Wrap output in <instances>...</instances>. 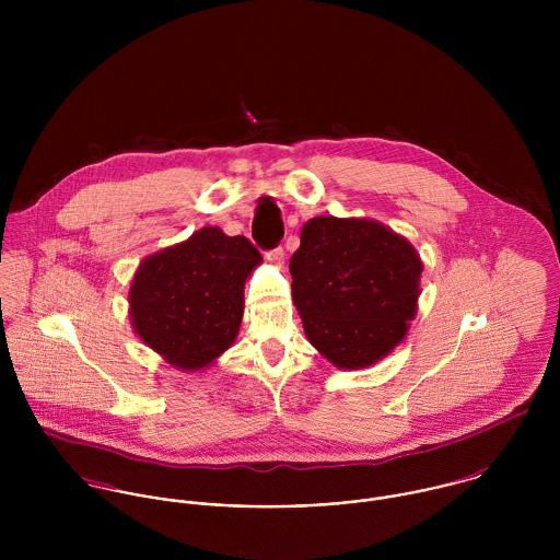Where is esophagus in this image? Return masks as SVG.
I'll return each instance as SVG.
<instances>
[{
  "instance_id": "1",
  "label": "esophagus",
  "mask_w": 560,
  "mask_h": 560,
  "mask_svg": "<svg viewBox=\"0 0 560 560\" xmlns=\"http://www.w3.org/2000/svg\"><path fill=\"white\" fill-rule=\"evenodd\" d=\"M265 256H267V260H269L271 265H276V267H282V265H284V249H282V247H273V249H269Z\"/></svg>"
}]
</instances>
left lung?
Segmentation results:
<instances>
[{
	"label": "left lung",
	"instance_id": "left-lung-1",
	"mask_svg": "<svg viewBox=\"0 0 560 560\" xmlns=\"http://www.w3.org/2000/svg\"><path fill=\"white\" fill-rule=\"evenodd\" d=\"M289 269L304 331L338 369L380 362L416 315L420 256L375 220H308Z\"/></svg>",
	"mask_w": 560,
	"mask_h": 560
}]
</instances>
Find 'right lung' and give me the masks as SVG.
I'll use <instances>...</instances> for the list:
<instances>
[{
  "label": "right lung",
  "mask_w": 560,
  "mask_h": 560,
  "mask_svg": "<svg viewBox=\"0 0 560 560\" xmlns=\"http://www.w3.org/2000/svg\"><path fill=\"white\" fill-rule=\"evenodd\" d=\"M258 249L245 237L205 226L144 258L129 289L136 334L180 371H200L237 338L243 284Z\"/></svg>",
  "instance_id": "right-lung-1"
}]
</instances>
